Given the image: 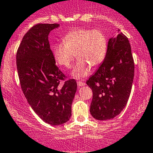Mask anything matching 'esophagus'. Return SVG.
I'll return each mask as SVG.
<instances>
[{
    "instance_id": "34e87169",
    "label": "esophagus",
    "mask_w": 153,
    "mask_h": 153,
    "mask_svg": "<svg viewBox=\"0 0 153 153\" xmlns=\"http://www.w3.org/2000/svg\"><path fill=\"white\" fill-rule=\"evenodd\" d=\"M86 85L85 82L82 81H77V85L78 87H81V86H85Z\"/></svg>"
}]
</instances>
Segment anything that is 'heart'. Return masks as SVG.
<instances>
[{"instance_id": "heart-1", "label": "heart", "mask_w": 153, "mask_h": 153, "mask_svg": "<svg viewBox=\"0 0 153 153\" xmlns=\"http://www.w3.org/2000/svg\"><path fill=\"white\" fill-rule=\"evenodd\" d=\"M63 42L53 46V54L60 66L68 68L75 57L78 58L72 75L76 78L87 76L90 66H97L103 61L108 49V41L100 30L76 28L68 32Z\"/></svg>"}]
</instances>
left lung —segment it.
Here are the masks:
<instances>
[{
    "label": "left lung",
    "mask_w": 153,
    "mask_h": 153,
    "mask_svg": "<svg viewBox=\"0 0 153 153\" xmlns=\"http://www.w3.org/2000/svg\"><path fill=\"white\" fill-rule=\"evenodd\" d=\"M134 76L131 45L126 35L109 39L106 56L87 85L92 90L91 115L97 120L118 116L128 102Z\"/></svg>",
    "instance_id": "left-lung-1"
}]
</instances>
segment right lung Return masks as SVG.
I'll return each instance as SVG.
<instances>
[{"mask_svg": "<svg viewBox=\"0 0 153 153\" xmlns=\"http://www.w3.org/2000/svg\"><path fill=\"white\" fill-rule=\"evenodd\" d=\"M58 24L39 23L27 31L16 52L22 92L31 108L45 123L60 125L71 116L77 85L56 66L48 35ZM64 82L63 85L59 83Z\"/></svg>", "mask_w": 153, "mask_h": 153, "instance_id": "add662e5", "label": "right lung"}]
</instances>
